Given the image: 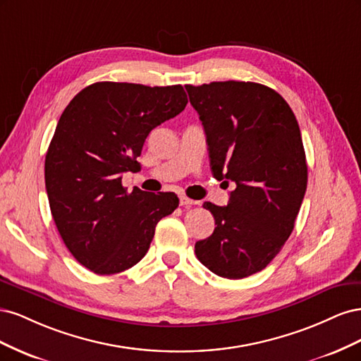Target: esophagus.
I'll return each mask as SVG.
<instances>
[{
    "label": "esophagus",
    "instance_id": "34e87169",
    "mask_svg": "<svg viewBox=\"0 0 361 361\" xmlns=\"http://www.w3.org/2000/svg\"><path fill=\"white\" fill-rule=\"evenodd\" d=\"M179 202H180L182 206H192V204H197V203H199V202H195V200H192V199H188L187 195H180Z\"/></svg>",
    "mask_w": 361,
    "mask_h": 361
}]
</instances>
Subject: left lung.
I'll return each instance as SVG.
<instances>
[{
    "label": "left lung",
    "mask_w": 361,
    "mask_h": 361,
    "mask_svg": "<svg viewBox=\"0 0 361 361\" xmlns=\"http://www.w3.org/2000/svg\"><path fill=\"white\" fill-rule=\"evenodd\" d=\"M185 89L202 120L212 174L236 185L227 206L203 203L216 227L195 243V256L216 276L244 279L264 269L293 231L307 188L300 126L267 85L220 81Z\"/></svg>",
    "instance_id": "1"
}]
</instances>
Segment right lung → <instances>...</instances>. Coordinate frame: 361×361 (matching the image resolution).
Wrapping results in <instances>:
<instances>
[{"instance_id": "add662e5", "label": "right lung", "mask_w": 361, "mask_h": 361, "mask_svg": "<svg viewBox=\"0 0 361 361\" xmlns=\"http://www.w3.org/2000/svg\"><path fill=\"white\" fill-rule=\"evenodd\" d=\"M187 104L182 85L102 81L64 108L45 158L48 200L64 245L94 274L138 264L158 221L179 206L174 192H128L122 174L138 169L150 130Z\"/></svg>"}]
</instances>
